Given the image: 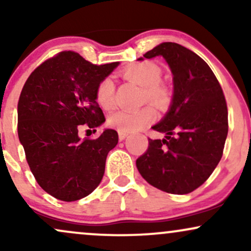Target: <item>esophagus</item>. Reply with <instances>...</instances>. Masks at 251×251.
Returning a JSON list of instances; mask_svg holds the SVG:
<instances>
[{
  "instance_id": "34e87169",
  "label": "esophagus",
  "mask_w": 251,
  "mask_h": 251,
  "mask_svg": "<svg viewBox=\"0 0 251 251\" xmlns=\"http://www.w3.org/2000/svg\"><path fill=\"white\" fill-rule=\"evenodd\" d=\"M128 133H126V132H119V139L120 140H124L125 138H127Z\"/></svg>"
}]
</instances>
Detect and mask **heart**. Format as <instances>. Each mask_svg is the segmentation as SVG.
<instances>
[{"instance_id": "1", "label": "heart", "mask_w": 251, "mask_h": 251, "mask_svg": "<svg viewBox=\"0 0 251 251\" xmlns=\"http://www.w3.org/2000/svg\"><path fill=\"white\" fill-rule=\"evenodd\" d=\"M122 75L144 88L143 99L149 100L154 105L164 107L171 100V91L165 83L160 82L162 70L154 63L144 61L137 62L124 68ZM116 86L109 77L101 80L96 89L98 105L103 109H111L114 106ZM155 119V111L152 106L138 111H118L109 117V125L119 132H137L150 125Z\"/></svg>"}]
</instances>
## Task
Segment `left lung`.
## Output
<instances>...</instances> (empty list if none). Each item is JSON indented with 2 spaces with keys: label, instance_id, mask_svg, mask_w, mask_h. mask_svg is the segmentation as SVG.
<instances>
[{
  "label": "left lung",
  "instance_id": "1",
  "mask_svg": "<svg viewBox=\"0 0 251 251\" xmlns=\"http://www.w3.org/2000/svg\"><path fill=\"white\" fill-rule=\"evenodd\" d=\"M159 55L174 75L171 106L152 127L165 138H149L148 150L135 164L152 186L185 195L200 188L220 163L227 135L226 101L214 72L194 51L163 42L144 57Z\"/></svg>",
  "mask_w": 251,
  "mask_h": 251
}]
</instances>
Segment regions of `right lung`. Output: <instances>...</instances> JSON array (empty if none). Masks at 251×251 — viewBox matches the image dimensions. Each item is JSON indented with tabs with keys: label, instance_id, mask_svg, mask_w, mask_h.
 Wrapping results in <instances>:
<instances>
[{
	"label": "right lung",
	"instance_id": "obj_1",
	"mask_svg": "<svg viewBox=\"0 0 251 251\" xmlns=\"http://www.w3.org/2000/svg\"><path fill=\"white\" fill-rule=\"evenodd\" d=\"M118 65H93L65 50L35 68L22 88L20 143L37 184L57 200H81L102 179L106 157L118 144L117 131L107 128L96 139H81L79 129L96 132L105 122L96 89Z\"/></svg>",
	"mask_w": 251,
	"mask_h": 251
}]
</instances>
